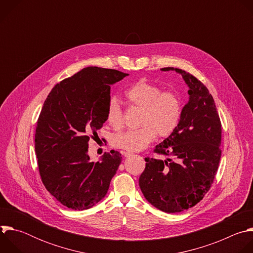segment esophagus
Masks as SVG:
<instances>
[{
  "label": "esophagus",
  "instance_id": "obj_1",
  "mask_svg": "<svg viewBox=\"0 0 253 253\" xmlns=\"http://www.w3.org/2000/svg\"><path fill=\"white\" fill-rule=\"evenodd\" d=\"M122 154L125 156V157H130L131 155H133L132 152H129V151H122Z\"/></svg>",
  "mask_w": 253,
  "mask_h": 253
}]
</instances>
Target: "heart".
Segmentation results:
<instances>
[{"label":"heart","instance_id":"1","mask_svg":"<svg viewBox=\"0 0 253 253\" xmlns=\"http://www.w3.org/2000/svg\"><path fill=\"white\" fill-rule=\"evenodd\" d=\"M126 103L141 110L139 129L117 134L113 145L127 151H140L148 146L157 134L167 137L177 128L182 115V101L172 91H163L153 83L139 80L124 91ZM106 121L113 129L123 127L122 109L116 98L112 97L106 107Z\"/></svg>","mask_w":253,"mask_h":253}]
</instances>
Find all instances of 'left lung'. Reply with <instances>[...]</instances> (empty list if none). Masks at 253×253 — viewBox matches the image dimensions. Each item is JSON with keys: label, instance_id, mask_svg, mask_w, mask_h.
I'll list each match as a JSON object with an SVG mask.
<instances>
[{"label": "left lung", "instance_id": "left-lung-1", "mask_svg": "<svg viewBox=\"0 0 253 253\" xmlns=\"http://www.w3.org/2000/svg\"><path fill=\"white\" fill-rule=\"evenodd\" d=\"M189 87L188 103L175 131L156 145L154 152L174 160L145 158L140 189L161 211L177 213L193 207L211 187L221 157V122L206 86L184 70L173 67Z\"/></svg>", "mask_w": 253, "mask_h": 253}]
</instances>
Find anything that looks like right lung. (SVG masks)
Segmentation results:
<instances>
[{
    "label": "right lung",
    "instance_id": "right-lung-1",
    "mask_svg": "<svg viewBox=\"0 0 253 253\" xmlns=\"http://www.w3.org/2000/svg\"><path fill=\"white\" fill-rule=\"evenodd\" d=\"M126 76L87 67L55 85L44 102L35 134L39 172L46 189L68 208L89 209L103 199L121 163L114 150L91 162L88 144L106 122L110 86Z\"/></svg>",
    "mask_w": 253,
    "mask_h": 253
}]
</instances>
